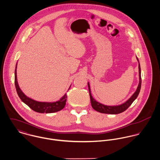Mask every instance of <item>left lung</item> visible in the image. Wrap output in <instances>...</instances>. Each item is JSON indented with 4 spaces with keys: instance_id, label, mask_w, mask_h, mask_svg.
I'll list each match as a JSON object with an SVG mask.
<instances>
[{
    "instance_id": "left-lung-1",
    "label": "left lung",
    "mask_w": 160,
    "mask_h": 160,
    "mask_svg": "<svg viewBox=\"0 0 160 160\" xmlns=\"http://www.w3.org/2000/svg\"><path fill=\"white\" fill-rule=\"evenodd\" d=\"M137 60L139 62V83L138 85V87L137 88L136 91L132 95V96L127 100L123 104H122L118 106H106L104 105L100 102H98L96 101L92 96L91 93V89H90V86L89 83H88V85L89 92V96H90V100H91V106L95 110L102 113H107V114H118L120 113L123 112L125 111L131 105V104L134 102V101L138 98L141 88V82H142V79H141V66L139 62V59L137 58Z\"/></svg>"
}]
</instances>
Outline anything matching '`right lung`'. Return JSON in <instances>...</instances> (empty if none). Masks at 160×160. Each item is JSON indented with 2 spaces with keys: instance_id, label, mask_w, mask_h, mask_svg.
<instances>
[{
  "instance_id": "1",
  "label": "right lung",
  "mask_w": 160,
  "mask_h": 160,
  "mask_svg": "<svg viewBox=\"0 0 160 160\" xmlns=\"http://www.w3.org/2000/svg\"><path fill=\"white\" fill-rule=\"evenodd\" d=\"M17 63L16 64L15 71V85L17 89V92L18 96L21 99V100L25 103L27 106L29 107L34 111L38 113H54L62 110L66 105V100H67V94L66 93L58 101L53 102H39L37 101L32 99L29 98L27 96H26L18 85L17 81ZM68 89V90H69Z\"/></svg>"
}]
</instances>
